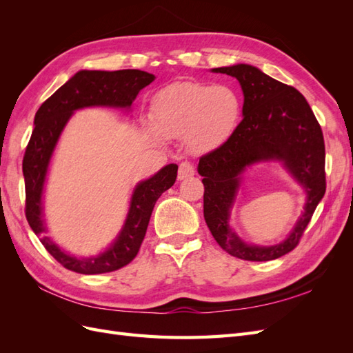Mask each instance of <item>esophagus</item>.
<instances>
[{"mask_svg": "<svg viewBox=\"0 0 353 353\" xmlns=\"http://www.w3.org/2000/svg\"><path fill=\"white\" fill-rule=\"evenodd\" d=\"M194 175V166L193 163L190 162H183L179 165V169H178V179L183 181V179H188Z\"/></svg>", "mask_w": 353, "mask_h": 353, "instance_id": "obj_1", "label": "esophagus"}]
</instances>
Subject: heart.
Returning a JSON list of instances; mask_svg holds the SVG:
<instances>
[{"instance_id": "obj_1", "label": "heart", "mask_w": 353, "mask_h": 353, "mask_svg": "<svg viewBox=\"0 0 353 353\" xmlns=\"http://www.w3.org/2000/svg\"><path fill=\"white\" fill-rule=\"evenodd\" d=\"M157 130L166 137H185L196 153H209L225 143L241 117V100L228 85L178 82L153 99Z\"/></svg>"}]
</instances>
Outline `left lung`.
Here are the masks:
<instances>
[{
	"label": "left lung",
	"instance_id": "left-lung-1",
	"mask_svg": "<svg viewBox=\"0 0 353 353\" xmlns=\"http://www.w3.org/2000/svg\"><path fill=\"white\" fill-rule=\"evenodd\" d=\"M236 78L244 94L243 121L228 140L201 156L199 174L205 185L203 213L213 239L234 258L263 262L292 252L301 241L318 203L325 194V145L321 126L296 88L258 68L236 65L212 69ZM262 159H280L307 191L305 212L294 231L275 246L245 245L230 228L229 209L243 169Z\"/></svg>",
	"mask_w": 353,
	"mask_h": 353
}]
</instances>
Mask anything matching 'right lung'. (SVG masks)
I'll list each match as a JSON object with an SVG mask.
<instances>
[{
    "mask_svg": "<svg viewBox=\"0 0 353 353\" xmlns=\"http://www.w3.org/2000/svg\"><path fill=\"white\" fill-rule=\"evenodd\" d=\"M153 81L154 74L138 69L114 72L81 70L41 104L35 114V128L23 156L25 215L37 236L46 231L42 219V190L50 159L72 113L90 105L131 108L137 94ZM176 174L178 166L170 163L135 187L130 212L119 237L108 250L95 258H74L63 252L46 236L39 237L42 245L60 265L78 274H104L123 268L140 250L156 201L175 184Z\"/></svg>",
    "mask_w": 353,
    "mask_h": 353,
    "instance_id": "right-lung-1",
    "label": "right lung"
}]
</instances>
